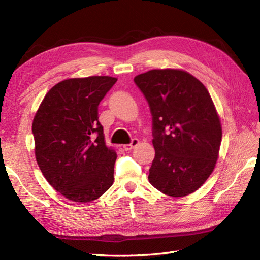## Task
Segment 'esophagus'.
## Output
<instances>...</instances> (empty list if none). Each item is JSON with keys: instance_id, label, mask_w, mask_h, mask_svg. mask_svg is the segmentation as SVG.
Returning a JSON list of instances; mask_svg holds the SVG:
<instances>
[{"instance_id": "esophagus-1", "label": "esophagus", "mask_w": 260, "mask_h": 260, "mask_svg": "<svg viewBox=\"0 0 260 260\" xmlns=\"http://www.w3.org/2000/svg\"><path fill=\"white\" fill-rule=\"evenodd\" d=\"M139 143H140L139 140H137V139H133V140H132V142L129 143V144L124 145V150H125V151H131L132 148H134L135 146L139 145Z\"/></svg>"}]
</instances>
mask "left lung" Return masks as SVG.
Returning <instances> with one entry per match:
<instances>
[{
    "label": "left lung",
    "instance_id": "1",
    "mask_svg": "<svg viewBox=\"0 0 260 260\" xmlns=\"http://www.w3.org/2000/svg\"><path fill=\"white\" fill-rule=\"evenodd\" d=\"M134 82L152 114L155 157L148 181L170 197L190 194L212 173L221 144V124L209 91L178 69L150 70Z\"/></svg>",
    "mask_w": 260,
    "mask_h": 260
}]
</instances>
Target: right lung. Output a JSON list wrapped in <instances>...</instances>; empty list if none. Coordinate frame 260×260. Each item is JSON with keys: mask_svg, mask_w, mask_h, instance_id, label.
<instances>
[{"mask_svg": "<svg viewBox=\"0 0 260 260\" xmlns=\"http://www.w3.org/2000/svg\"><path fill=\"white\" fill-rule=\"evenodd\" d=\"M116 78L92 76L53 86L32 124L36 158L54 190L75 202H90L114 182L117 155L105 144L98 105Z\"/></svg>", "mask_w": 260, "mask_h": 260, "instance_id": "add662e5", "label": "right lung"}]
</instances>
